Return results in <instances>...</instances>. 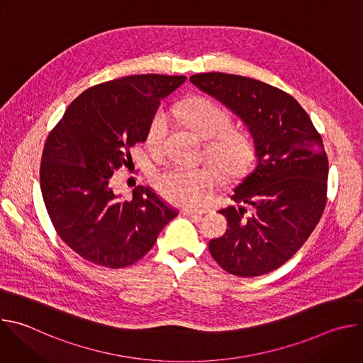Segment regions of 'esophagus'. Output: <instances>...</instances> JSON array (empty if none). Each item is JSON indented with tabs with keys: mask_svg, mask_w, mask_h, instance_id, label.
I'll return each mask as SVG.
<instances>
[{
	"mask_svg": "<svg viewBox=\"0 0 363 363\" xmlns=\"http://www.w3.org/2000/svg\"><path fill=\"white\" fill-rule=\"evenodd\" d=\"M181 214L189 216V217H194V218H201L203 213H202V211H198V210H194V208H182V210H181Z\"/></svg>",
	"mask_w": 363,
	"mask_h": 363,
	"instance_id": "1",
	"label": "esophagus"
}]
</instances>
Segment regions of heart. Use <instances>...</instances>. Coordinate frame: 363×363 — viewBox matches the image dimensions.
Instances as JSON below:
<instances>
[{
	"label": "heart",
	"instance_id": "heart-1",
	"mask_svg": "<svg viewBox=\"0 0 363 363\" xmlns=\"http://www.w3.org/2000/svg\"><path fill=\"white\" fill-rule=\"evenodd\" d=\"M186 125L202 139L211 140L206 153L220 165L227 177H238L247 171L255 157L251 136L241 130H228L233 125L231 115L218 103L195 97L175 108ZM169 132V116L164 109L153 113L147 130V146L162 150ZM217 184V172L211 165L184 167L175 165L164 169L153 179L160 195L174 205H198Z\"/></svg>",
	"mask_w": 363,
	"mask_h": 363
}]
</instances>
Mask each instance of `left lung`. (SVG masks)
I'll use <instances>...</instances> for the list:
<instances>
[{"label": "left lung", "instance_id": "8db88e82", "mask_svg": "<svg viewBox=\"0 0 363 363\" xmlns=\"http://www.w3.org/2000/svg\"><path fill=\"white\" fill-rule=\"evenodd\" d=\"M189 80L242 119L257 155L255 169L231 196L254 211H218L228 228L210 241V252L230 274H267L300 250L325 211L329 164L322 136L298 101L274 86L218 72Z\"/></svg>", "mask_w": 363, "mask_h": 363}]
</instances>
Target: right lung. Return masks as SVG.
I'll use <instances>...</instances> for the list:
<instances>
[{
  "mask_svg": "<svg viewBox=\"0 0 363 363\" xmlns=\"http://www.w3.org/2000/svg\"><path fill=\"white\" fill-rule=\"evenodd\" d=\"M185 76L135 74L89 87L47 136L40 185L59 237L84 260L108 269L135 264L178 216L147 186L121 199L111 178L132 162L161 100Z\"/></svg>",
  "mask_w": 363,
  "mask_h": 363,
  "instance_id": "1",
  "label": "right lung"
}]
</instances>
